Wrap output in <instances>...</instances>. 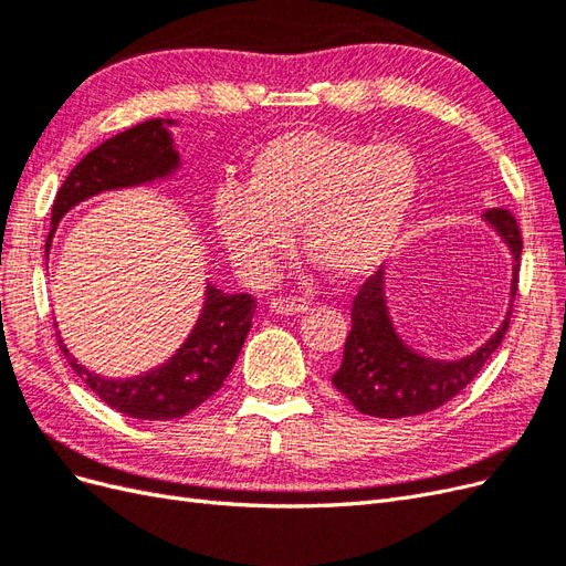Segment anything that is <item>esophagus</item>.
Here are the masks:
<instances>
[{
    "label": "esophagus",
    "mask_w": 566,
    "mask_h": 566,
    "mask_svg": "<svg viewBox=\"0 0 566 566\" xmlns=\"http://www.w3.org/2000/svg\"><path fill=\"white\" fill-rule=\"evenodd\" d=\"M310 310V302L304 297H276L271 300V312L276 314H304Z\"/></svg>",
    "instance_id": "obj_1"
}]
</instances>
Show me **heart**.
<instances>
[{"label": "heart", "instance_id": "heart-1", "mask_svg": "<svg viewBox=\"0 0 566 566\" xmlns=\"http://www.w3.org/2000/svg\"><path fill=\"white\" fill-rule=\"evenodd\" d=\"M420 188V167L403 144L295 129L256 150L245 188L219 191L214 227L245 266H262L302 245L335 279H356L382 264L401 241Z\"/></svg>", "mask_w": 566, "mask_h": 566}]
</instances>
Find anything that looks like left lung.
Returning <instances> with one entry per match:
<instances>
[{
    "mask_svg": "<svg viewBox=\"0 0 566 566\" xmlns=\"http://www.w3.org/2000/svg\"><path fill=\"white\" fill-rule=\"evenodd\" d=\"M505 238L515 254L512 295L517 293V273L522 256V231L515 214L505 208H491L484 214ZM510 325L507 318L495 335L462 361H430L410 352L394 325L385 304L382 269L375 271L358 287L352 302V331L345 342L342 366L333 375V385L345 394L358 413L373 418H408L437 410L465 389L499 349Z\"/></svg>",
    "mask_w": 566,
    "mask_h": 566,
    "instance_id": "8db88e82",
    "label": "left lung"
}]
</instances>
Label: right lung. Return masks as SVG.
Returning <instances> with one entry per match:
<instances>
[{
	"mask_svg": "<svg viewBox=\"0 0 566 566\" xmlns=\"http://www.w3.org/2000/svg\"><path fill=\"white\" fill-rule=\"evenodd\" d=\"M177 165L179 156L160 119H146L90 150L59 188L51 208L46 254L61 217L77 202L111 188L167 177ZM254 310L252 295H227L208 285L202 314L179 352L156 370L127 380H108L87 370L65 349L61 337L59 347L80 380L117 413L139 420H172L191 413L224 385L252 328Z\"/></svg>",
	"mask_w": 566,
	"mask_h": 566,
	"instance_id": "1",
	"label": "right lung"
}]
</instances>
